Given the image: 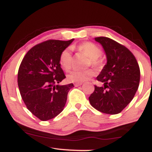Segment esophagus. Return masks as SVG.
<instances>
[{"mask_svg": "<svg viewBox=\"0 0 152 152\" xmlns=\"http://www.w3.org/2000/svg\"><path fill=\"white\" fill-rule=\"evenodd\" d=\"M81 85H82V83H74V86H76V87L81 86Z\"/></svg>", "mask_w": 152, "mask_h": 152, "instance_id": "34e87169", "label": "esophagus"}]
</instances>
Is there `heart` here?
<instances>
[{"label": "heart", "instance_id": "obj_1", "mask_svg": "<svg viewBox=\"0 0 152 152\" xmlns=\"http://www.w3.org/2000/svg\"><path fill=\"white\" fill-rule=\"evenodd\" d=\"M76 49L89 58L90 62H88V64H91L93 66L100 65L101 60L99 57L102 56V50L98 46L91 42H86L78 45ZM59 61L61 66L64 70L66 71L70 70L72 65V56L70 50H64L61 54ZM93 75L94 72L91 70L74 71L67 75V80L69 82L81 83L87 81L93 76Z\"/></svg>", "mask_w": 152, "mask_h": 152}]
</instances>
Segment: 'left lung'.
I'll use <instances>...</instances> for the list:
<instances>
[{
  "mask_svg": "<svg viewBox=\"0 0 152 152\" xmlns=\"http://www.w3.org/2000/svg\"><path fill=\"white\" fill-rule=\"evenodd\" d=\"M102 45L106 64L96 77L104 86H95L89 96L91 105L101 112L117 114L133 99L139 88L140 69L128 48L107 37L94 38Z\"/></svg>",
  "mask_w": 152,
  "mask_h": 152,
  "instance_id": "obj_1",
  "label": "left lung"
}]
</instances>
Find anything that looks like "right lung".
Returning <instances> with one entry per match:
<instances>
[{
	"instance_id": "1",
	"label": "right lung",
	"mask_w": 152,
	"mask_h": 152,
	"mask_svg": "<svg viewBox=\"0 0 152 152\" xmlns=\"http://www.w3.org/2000/svg\"><path fill=\"white\" fill-rule=\"evenodd\" d=\"M74 39L49 40L28 51L18 72V85L27 109L41 121L60 114L73 83L59 85L66 78L61 68V54ZM57 84V85H56Z\"/></svg>"
}]
</instances>
